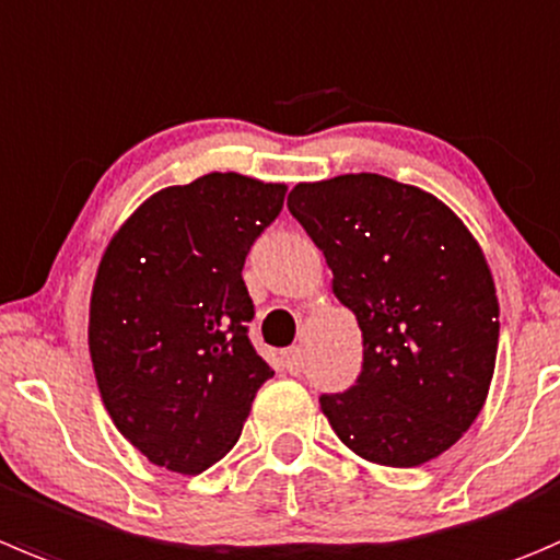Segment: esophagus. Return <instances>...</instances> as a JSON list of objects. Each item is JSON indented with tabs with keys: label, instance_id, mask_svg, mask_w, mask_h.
Returning a JSON list of instances; mask_svg holds the SVG:
<instances>
[{
	"label": "esophagus",
	"instance_id": "34e87169",
	"mask_svg": "<svg viewBox=\"0 0 560 560\" xmlns=\"http://www.w3.org/2000/svg\"><path fill=\"white\" fill-rule=\"evenodd\" d=\"M281 361H284V369L290 374H301L303 369V350L301 347H290V350L281 352Z\"/></svg>",
	"mask_w": 560,
	"mask_h": 560
}]
</instances>
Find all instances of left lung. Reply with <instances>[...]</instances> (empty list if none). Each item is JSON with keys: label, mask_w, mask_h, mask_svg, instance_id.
Returning a JSON list of instances; mask_svg holds the SVG:
<instances>
[{"label": "left lung", "mask_w": 560, "mask_h": 560, "mask_svg": "<svg viewBox=\"0 0 560 560\" xmlns=\"http://www.w3.org/2000/svg\"><path fill=\"white\" fill-rule=\"evenodd\" d=\"M287 208L363 334L355 385L319 396L334 432L388 468L441 457L476 421L495 372L501 323L479 243L441 199L366 172L298 183Z\"/></svg>", "instance_id": "8db88e82"}]
</instances>
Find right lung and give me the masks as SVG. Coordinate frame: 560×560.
<instances>
[{"label":"right lung","mask_w":560,"mask_h":560,"mask_svg":"<svg viewBox=\"0 0 560 560\" xmlns=\"http://www.w3.org/2000/svg\"><path fill=\"white\" fill-rule=\"evenodd\" d=\"M284 194L213 172L150 197L103 254L92 369L114 427L159 468L197 476L219 463L273 377L248 339L243 265Z\"/></svg>","instance_id":"add662e5"}]
</instances>
